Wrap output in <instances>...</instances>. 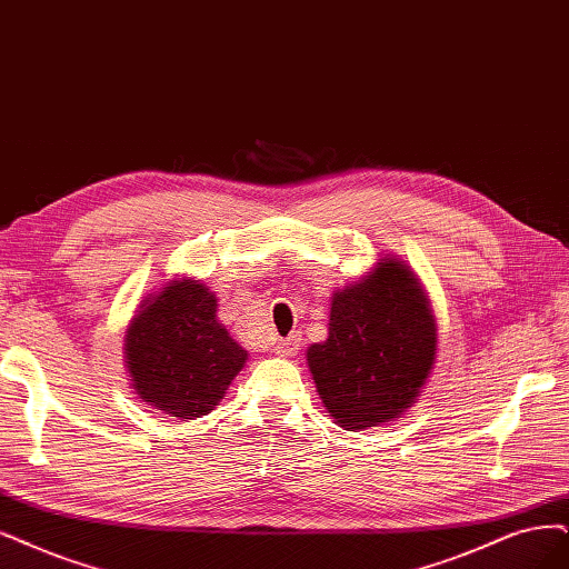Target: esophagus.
Returning <instances> with one entry per match:
<instances>
[{
  "label": "esophagus",
  "mask_w": 569,
  "mask_h": 569,
  "mask_svg": "<svg viewBox=\"0 0 569 569\" xmlns=\"http://www.w3.org/2000/svg\"><path fill=\"white\" fill-rule=\"evenodd\" d=\"M300 345H302V338H300L298 332H292V335H288L286 340L277 342V349H273V351H277L279 356H288V359H290V356H296V353H298Z\"/></svg>",
  "instance_id": "obj_1"
}]
</instances>
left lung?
I'll return each instance as SVG.
<instances>
[{"label":"left lung","mask_w":569,"mask_h":569,"mask_svg":"<svg viewBox=\"0 0 569 569\" xmlns=\"http://www.w3.org/2000/svg\"><path fill=\"white\" fill-rule=\"evenodd\" d=\"M436 359V323L412 271L387 260L335 292L328 340L307 349L335 422L377 427L415 403Z\"/></svg>","instance_id":"left-lung-1"}]
</instances>
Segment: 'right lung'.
Wrapping results in <instances>:
<instances>
[{
	"instance_id": "1",
	"label": "right lung",
	"mask_w": 569,
	"mask_h": 569,
	"mask_svg": "<svg viewBox=\"0 0 569 569\" xmlns=\"http://www.w3.org/2000/svg\"><path fill=\"white\" fill-rule=\"evenodd\" d=\"M216 313L213 292L189 279L144 300L126 332V366L147 406L194 419L220 403L248 353Z\"/></svg>"
}]
</instances>
